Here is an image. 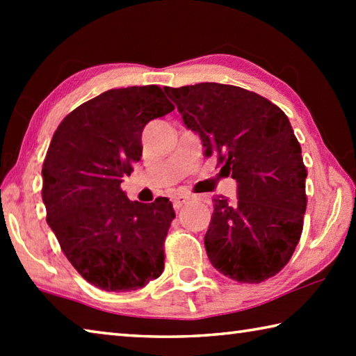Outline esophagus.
Segmentation results:
<instances>
[{"mask_svg":"<svg viewBox=\"0 0 356 356\" xmlns=\"http://www.w3.org/2000/svg\"><path fill=\"white\" fill-rule=\"evenodd\" d=\"M190 200H191V196H188V195H176L172 197V206H174V209H180Z\"/></svg>","mask_w":356,"mask_h":356,"instance_id":"34e87169","label":"esophagus"}]
</instances>
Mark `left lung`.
<instances>
[{"label":"left lung","instance_id":"left-lung-1","mask_svg":"<svg viewBox=\"0 0 356 356\" xmlns=\"http://www.w3.org/2000/svg\"><path fill=\"white\" fill-rule=\"evenodd\" d=\"M206 155L237 180L236 204L215 201L204 245L227 278L257 284L280 273L303 231L306 176L301 147L281 108L221 83L163 88Z\"/></svg>","mask_w":356,"mask_h":356}]
</instances>
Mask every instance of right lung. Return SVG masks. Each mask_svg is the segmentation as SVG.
<instances>
[{
    "label": "right lung",
    "mask_w": 356,
    "mask_h": 356,
    "mask_svg": "<svg viewBox=\"0 0 356 356\" xmlns=\"http://www.w3.org/2000/svg\"><path fill=\"white\" fill-rule=\"evenodd\" d=\"M172 110L155 84L110 89L69 113L51 138L42 166L47 222L102 291H136L163 273L172 204L130 201L120 184L141 160L143 129Z\"/></svg>",
    "instance_id": "obj_1"
}]
</instances>
